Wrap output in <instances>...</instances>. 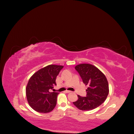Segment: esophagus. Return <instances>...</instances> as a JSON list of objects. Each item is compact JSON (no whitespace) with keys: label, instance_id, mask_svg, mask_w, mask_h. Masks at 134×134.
<instances>
[{"label":"esophagus","instance_id":"esophagus-1","mask_svg":"<svg viewBox=\"0 0 134 134\" xmlns=\"http://www.w3.org/2000/svg\"><path fill=\"white\" fill-rule=\"evenodd\" d=\"M65 92H66V93H70V92H71V91L66 90V91H65Z\"/></svg>","mask_w":134,"mask_h":134}]
</instances>
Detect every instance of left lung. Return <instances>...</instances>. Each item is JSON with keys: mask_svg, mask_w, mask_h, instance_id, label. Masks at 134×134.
<instances>
[{"mask_svg": "<svg viewBox=\"0 0 134 134\" xmlns=\"http://www.w3.org/2000/svg\"><path fill=\"white\" fill-rule=\"evenodd\" d=\"M75 69L88 88L86 97L78 96V100L73 104L82 111H90L98 107L104 102L109 93L106 77L91 64H79Z\"/></svg>", "mask_w": 134, "mask_h": 134, "instance_id": "8db88e82", "label": "left lung"}]
</instances>
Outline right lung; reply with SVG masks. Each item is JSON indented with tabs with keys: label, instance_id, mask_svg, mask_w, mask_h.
I'll use <instances>...</instances> for the list:
<instances>
[{
	"label": "right lung",
	"instance_id": "add662e5",
	"mask_svg": "<svg viewBox=\"0 0 134 134\" xmlns=\"http://www.w3.org/2000/svg\"><path fill=\"white\" fill-rule=\"evenodd\" d=\"M63 66L50 65L32 75L26 87L28 102L34 110L48 113L56 106L59 92H50L56 85V78Z\"/></svg>",
	"mask_w": 134,
	"mask_h": 134
}]
</instances>
